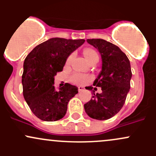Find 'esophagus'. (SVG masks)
<instances>
[{"mask_svg": "<svg viewBox=\"0 0 156 156\" xmlns=\"http://www.w3.org/2000/svg\"><path fill=\"white\" fill-rule=\"evenodd\" d=\"M78 91H79V92L84 90V87H83V86H78Z\"/></svg>", "mask_w": 156, "mask_h": 156, "instance_id": "1", "label": "esophagus"}]
</instances>
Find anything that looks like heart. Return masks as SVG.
Returning <instances> with one entry per match:
<instances>
[{
  "label": "heart",
  "mask_w": 156,
  "mask_h": 156,
  "mask_svg": "<svg viewBox=\"0 0 156 156\" xmlns=\"http://www.w3.org/2000/svg\"><path fill=\"white\" fill-rule=\"evenodd\" d=\"M84 56H85L86 59H87V61H90L92 58L95 57V56H98V55H97V52H96L95 50L90 48L85 49V50H84ZM71 58H72V56H69L68 58L67 62H69V61H70ZM90 79V77L88 76V75H84V74L78 73V72H75V73L72 74V75H71V78H70V80L72 82L75 83V84H84V83L87 82V81H89Z\"/></svg>",
  "instance_id": "1"
}]
</instances>
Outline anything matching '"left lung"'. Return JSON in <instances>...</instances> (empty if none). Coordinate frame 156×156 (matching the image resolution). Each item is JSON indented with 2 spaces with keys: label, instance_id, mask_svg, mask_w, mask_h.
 Instances as JSON below:
<instances>
[{
  "label": "left lung",
  "instance_id": "1",
  "mask_svg": "<svg viewBox=\"0 0 156 156\" xmlns=\"http://www.w3.org/2000/svg\"><path fill=\"white\" fill-rule=\"evenodd\" d=\"M87 41L101 55L102 69L94 86L101 87L102 93H93V98L84 105V110L92 119L107 120L115 115L125 104L132 77L130 61L119 47L103 39H87ZM85 88L93 90L91 86Z\"/></svg>",
  "mask_w": 156,
  "mask_h": 156
}]
</instances>
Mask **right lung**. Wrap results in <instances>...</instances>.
Here are the masks:
<instances>
[{
	"label": "right lung",
	"mask_w": 156,
	"mask_h": 156,
	"mask_svg": "<svg viewBox=\"0 0 156 156\" xmlns=\"http://www.w3.org/2000/svg\"><path fill=\"white\" fill-rule=\"evenodd\" d=\"M84 41L53 37L36 46L25 59L23 96L30 109L41 120L55 122L62 119L69 100L78 93V87L68 83L59 90L53 84L54 76L62 72L69 55Z\"/></svg>",
	"instance_id": "1"
}]
</instances>
